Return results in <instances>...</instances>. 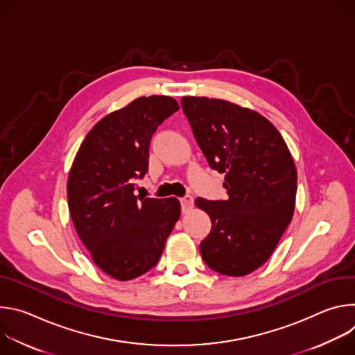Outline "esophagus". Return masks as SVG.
Listing matches in <instances>:
<instances>
[{"label": "esophagus", "instance_id": "esophagus-1", "mask_svg": "<svg viewBox=\"0 0 355 355\" xmlns=\"http://www.w3.org/2000/svg\"><path fill=\"white\" fill-rule=\"evenodd\" d=\"M180 191H182V189H180ZM180 191H178V193H180ZM181 199H182V202H184L185 205H192L193 204V198H192V195H191L188 188H185V193L182 195Z\"/></svg>", "mask_w": 355, "mask_h": 355}]
</instances>
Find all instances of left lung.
Here are the masks:
<instances>
[{"mask_svg": "<svg viewBox=\"0 0 355 355\" xmlns=\"http://www.w3.org/2000/svg\"><path fill=\"white\" fill-rule=\"evenodd\" d=\"M178 108L170 96L135 99L89 130L70 170L67 202L77 234L115 279L153 268L180 218L178 199L151 196L133 182L148 171L151 136Z\"/></svg>", "mask_w": 355, "mask_h": 355, "instance_id": "obj_1", "label": "left lung"}]
</instances>
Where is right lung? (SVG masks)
Segmentation results:
<instances>
[{
	"instance_id": "1",
	"label": "right lung",
	"mask_w": 355,
	"mask_h": 355,
	"mask_svg": "<svg viewBox=\"0 0 355 355\" xmlns=\"http://www.w3.org/2000/svg\"><path fill=\"white\" fill-rule=\"evenodd\" d=\"M182 111L209 163L225 174L226 198L211 200L200 241L209 268L243 277L272 254L292 220L297 175L279 132L266 118L222 99L184 98Z\"/></svg>"
}]
</instances>
